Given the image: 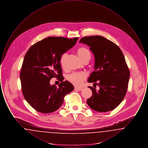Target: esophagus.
I'll return each mask as SVG.
<instances>
[{"mask_svg": "<svg viewBox=\"0 0 148 148\" xmlns=\"http://www.w3.org/2000/svg\"><path fill=\"white\" fill-rule=\"evenodd\" d=\"M74 89H75V90H76L80 91V90H82L83 89V88H77V87H75Z\"/></svg>", "mask_w": 148, "mask_h": 148, "instance_id": "esophagus-1", "label": "esophagus"}]
</instances>
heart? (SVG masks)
Returning a JSON list of instances; mask_svg holds the SVG:
<instances>
[{"label": "heart", "mask_w": 148, "mask_h": 148, "mask_svg": "<svg viewBox=\"0 0 148 148\" xmlns=\"http://www.w3.org/2000/svg\"><path fill=\"white\" fill-rule=\"evenodd\" d=\"M77 56L82 61L84 60V59H88L89 60L91 57L90 51L85 47L79 48L77 50ZM66 57L67 54L66 53H64L60 58V63L63 68L65 65V59ZM86 77V75L84 73H74L68 76V80L74 85L76 86H79L82 84Z\"/></svg>", "instance_id": "1"}]
</instances>
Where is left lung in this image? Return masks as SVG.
Segmentation results:
<instances>
[{
    "instance_id": "obj_1",
    "label": "left lung",
    "mask_w": 148,
    "mask_h": 148,
    "mask_svg": "<svg viewBox=\"0 0 148 148\" xmlns=\"http://www.w3.org/2000/svg\"><path fill=\"white\" fill-rule=\"evenodd\" d=\"M79 42L88 45L94 55L95 71L88 82L99 86V90L89 86L92 96L87 104L99 112L113 110L123 101L127 89L130 72L124 56L118 45L101 36H85ZM98 80V84L95 83Z\"/></svg>"
}]
</instances>
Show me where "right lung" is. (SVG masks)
Masks as SVG:
<instances>
[{
  "label": "right lung",
  "instance_id": "add662e5",
  "mask_svg": "<svg viewBox=\"0 0 148 148\" xmlns=\"http://www.w3.org/2000/svg\"><path fill=\"white\" fill-rule=\"evenodd\" d=\"M77 39L50 36L36 42L27 52L20 74L21 90L27 101L38 112H55L63 104L64 97L74 90L70 82L63 81L60 58ZM53 77L61 82L58 88L49 84Z\"/></svg>",
  "mask_w": 148,
  "mask_h": 148
}]
</instances>
